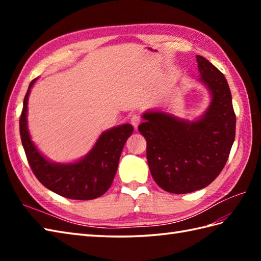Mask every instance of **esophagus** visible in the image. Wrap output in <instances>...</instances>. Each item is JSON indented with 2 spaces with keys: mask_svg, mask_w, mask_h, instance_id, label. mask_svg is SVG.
Instances as JSON below:
<instances>
[{
  "mask_svg": "<svg viewBox=\"0 0 261 261\" xmlns=\"http://www.w3.org/2000/svg\"><path fill=\"white\" fill-rule=\"evenodd\" d=\"M140 121H141V119H140V116H139V115H132L131 118H130L131 124L134 125V127H135L136 130L138 129V125L140 124Z\"/></svg>",
  "mask_w": 261,
  "mask_h": 261,
  "instance_id": "esophagus-1",
  "label": "esophagus"
}]
</instances>
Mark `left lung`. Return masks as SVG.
<instances>
[{
    "instance_id": "obj_1",
    "label": "left lung",
    "mask_w": 261,
    "mask_h": 261,
    "mask_svg": "<svg viewBox=\"0 0 261 261\" xmlns=\"http://www.w3.org/2000/svg\"><path fill=\"white\" fill-rule=\"evenodd\" d=\"M199 81L208 88L211 103L201 118L188 121L163 111L143 113L138 130L147 140L152 178L164 191L186 194L210 185L229 158L236 137V114L224 75L196 56Z\"/></svg>"
}]
</instances>
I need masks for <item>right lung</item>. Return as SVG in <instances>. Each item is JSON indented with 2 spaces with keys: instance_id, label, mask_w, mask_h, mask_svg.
<instances>
[{
  "instance_id": "1",
  "label": "right lung",
  "mask_w": 261,
  "mask_h": 261,
  "mask_svg": "<svg viewBox=\"0 0 261 261\" xmlns=\"http://www.w3.org/2000/svg\"><path fill=\"white\" fill-rule=\"evenodd\" d=\"M36 80L28 87L20 116L22 146L33 174L43 186L60 196L81 201L102 196L112 185L122 149L134 132V127L126 123L103 132L92 150L79 162L70 164L49 162L33 145L27 125L28 98Z\"/></svg>"
}]
</instances>
